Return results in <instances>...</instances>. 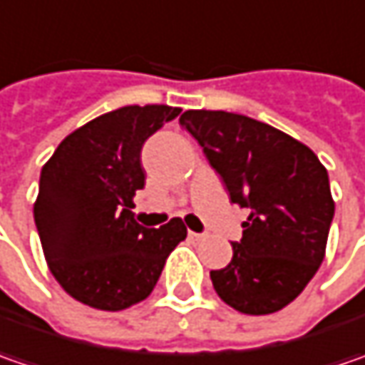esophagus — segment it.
Wrapping results in <instances>:
<instances>
[{"instance_id": "1", "label": "esophagus", "mask_w": 365, "mask_h": 365, "mask_svg": "<svg viewBox=\"0 0 365 365\" xmlns=\"http://www.w3.org/2000/svg\"><path fill=\"white\" fill-rule=\"evenodd\" d=\"M189 237L192 240V242H203L205 240L203 233H195V232H189Z\"/></svg>"}]
</instances>
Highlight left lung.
<instances>
[{
    "label": "left lung",
    "instance_id": "8db88e82",
    "mask_svg": "<svg viewBox=\"0 0 365 365\" xmlns=\"http://www.w3.org/2000/svg\"><path fill=\"white\" fill-rule=\"evenodd\" d=\"M180 125L201 144L230 199L250 209L232 262L211 270L219 299L270 315L301 294L325 258L335 203L311 148L240 113L189 109Z\"/></svg>",
    "mask_w": 365,
    "mask_h": 365
}]
</instances>
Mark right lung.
I'll list each match as a JSON object with an SVG mask.
<instances>
[{
  "mask_svg": "<svg viewBox=\"0 0 365 365\" xmlns=\"http://www.w3.org/2000/svg\"><path fill=\"white\" fill-rule=\"evenodd\" d=\"M178 107L128 106L68 133L40 173L34 221L58 284L99 311H123L154 290L166 258L187 237L182 219L158 230L133 219L144 189L142 146Z\"/></svg>",
  "mask_w": 365,
  "mask_h": 365,
  "instance_id": "1",
  "label": "right lung"
}]
</instances>
